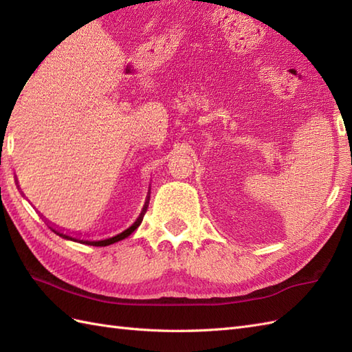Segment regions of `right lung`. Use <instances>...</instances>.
Instances as JSON below:
<instances>
[{"mask_svg": "<svg viewBox=\"0 0 352 352\" xmlns=\"http://www.w3.org/2000/svg\"><path fill=\"white\" fill-rule=\"evenodd\" d=\"M148 202H150V192H148V196H146L145 204H144V208H142V211H141V214H139V217L136 219V222H135L132 226H129L126 231H122V232L117 234L116 236H109V239H103V240H80V239H76V236H72V235H67V234H63V232H60V231H56V230H54V228H51V230H52L56 235L63 236V239H65V240L78 241V243L88 244V246H96V248H99V246H100V248L109 246V244H113V243H117V241H121V240L127 239V236H129L130 234H132L139 225H141L142 219H144V214L146 213V208H148Z\"/></svg>", "mask_w": 352, "mask_h": 352, "instance_id": "obj_1", "label": "right lung"}]
</instances>
